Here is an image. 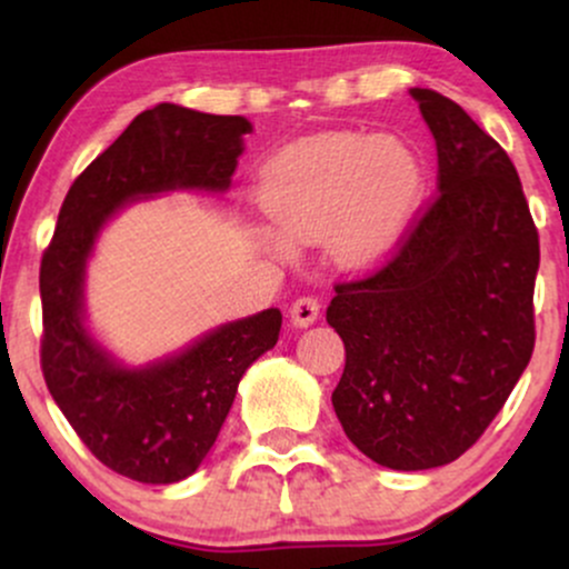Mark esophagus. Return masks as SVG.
<instances>
[{
    "label": "esophagus",
    "instance_id": "34e87169",
    "mask_svg": "<svg viewBox=\"0 0 569 569\" xmlns=\"http://www.w3.org/2000/svg\"><path fill=\"white\" fill-rule=\"evenodd\" d=\"M318 316H321V305H318L316 297H299L289 310L291 323L297 326V329H307V326H312L318 321Z\"/></svg>",
    "mask_w": 569,
    "mask_h": 569
}]
</instances>
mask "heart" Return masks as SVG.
<instances>
[{
  "mask_svg": "<svg viewBox=\"0 0 569 569\" xmlns=\"http://www.w3.org/2000/svg\"><path fill=\"white\" fill-rule=\"evenodd\" d=\"M426 192V168L398 136L321 133L280 149L257 176L259 208L276 232L257 243L286 259L291 243H321L339 267L363 270L398 243Z\"/></svg>",
  "mask_w": 569,
  "mask_h": 569,
  "instance_id": "heart-1",
  "label": "heart"
}]
</instances>
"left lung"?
<instances>
[{"instance_id":"8db88e82","label":"left lung","mask_w":569,"mask_h":569,"mask_svg":"<svg viewBox=\"0 0 569 569\" xmlns=\"http://www.w3.org/2000/svg\"><path fill=\"white\" fill-rule=\"evenodd\" d=\"M439 154V198L382 270L339 283L331 403L377 466L428 471L471 449L535 348L540 243L511 158L466 109L411 88Z\"/></svg>"}]
</instances>
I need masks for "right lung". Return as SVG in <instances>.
Instances as JSON below:
<instances>
[{"label": "right lung", "instance_id": "right-lung-1", "mask_svg": "<svg viewBox=\"0 0 569 569\" xmlns=\"http://www.w3.org/2000/svg\"><path fill=\"white\" fill-rule=\"evenodd\" d=\"M251 130L240 114L176 103L141 112L71 184L42 257V371L50 396L103 466L141 485H176L198 471L248 367L276 348L283 316L270 307L213 326L147 363H126L88 323V264L101 232L130 202L227 192Z\"/></svg>", "mask_w": 569, "mask_h": 569}]
</instances>
